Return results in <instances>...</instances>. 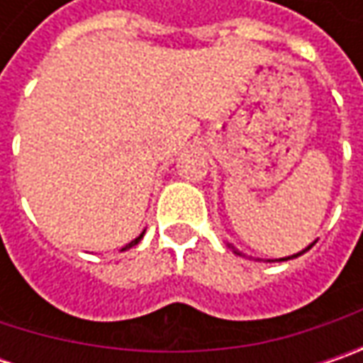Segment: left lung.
Masks as SVG:
<instances>
[{"label": "left lung", "instance_id": "8db88e82", "mask_svg": "<svg viewBox=\"0 0 363 363\" xmlns=\"http://www.w3.org/2000/svg\"><path fill=\"white\" fill-rule=\"evenodd\" d=\"M313 244H315V242H313ZM313 244H309V246H307V248H305V250H301V252H297V255H293V257L279 258V260H291V258H297V257H301V255H303V252H307V250H309V248H311V246H313ZM228 248H232V250H234V255H238V257H244L242 252H238V250H236V248H234V246H232V244H228Z\"/></svg>", "mask_w": 363, "mask_h": 363}]
</instances>
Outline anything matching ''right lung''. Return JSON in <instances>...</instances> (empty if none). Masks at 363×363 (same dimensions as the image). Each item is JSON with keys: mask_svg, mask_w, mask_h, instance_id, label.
Returning <instances> with one entry per match:
<instances>
[{"mask_svg": "<svg viewBox=\"0 0 363 363\" xmlns=\"http://www.w3.org/2000/svg\"><path fill=\"white\" fill-rule=\"evenodd\" d=\"M143 234H145V230L141 232V234H139V236H137V238H135V240H131V242L127 244V246H123V248H121V252H123V250H129V248H133V246H135V244H139V242H141V238H143Z\"/></svg>", "mask_w": 363, "mask_h": 363, "instance_id": "right-lung-1", "label": "right lung"}]
</instances>
